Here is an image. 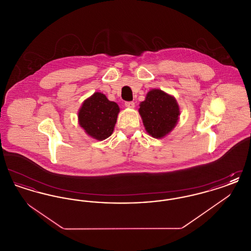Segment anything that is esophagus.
Returning <instances> with one entry per match:
<instances>
[{"label": "esophagus", "instance_id": "obj_1", "mask_svg": "<svg viewBox=\"0 0 251 251\" xmlns=\"http://www.w3.org/2000/svg\"><path fill=\"white\" fill-rule=\"evenodd\" d=\"M125 106L127 108H133L134 107V102H132V101H127V102H125Z\"/></svg>", "mask_w": 251, "mask_h": 251}]
</instances>
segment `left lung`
Wrapping results in <instances>:
<instances>
[{"instance_id":"left-lung-1","label":"left lung","mask_w":251,"mask_h":251,"mask_svg":"<svg viewBox=\"0 0 251 251\" xmlns=\"http://www.w3.org/2000/svg\"><path fill=\"white\" fill-rule=\"evenodd\" d=\"M139 106L138 112L144 127L154 138H164L173 131L178 123L180 111L175 97L161 89L150 90Z\"/></svg>"}]
</instances>
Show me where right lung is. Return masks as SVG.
Returning <instances> with one entry per match:
<instances>
[{
	"label": "right lung",
	"mask_w": 251,
	"mask_h": 251,
	"mask_svg": "<svg viewBox=\"0 0 251 251\" xmlns=\"http://www.w3.org/2000/svg\"><path fill=\"white\" fill-rule=\"evenodd\" d=\"M120 111L118 103L109 100L104 94L95 92L84 100L79 109V125L90 137L104 140L113 133Z\"/></svg>",
	"instance_id": "add662e5"
}]
</instances>
